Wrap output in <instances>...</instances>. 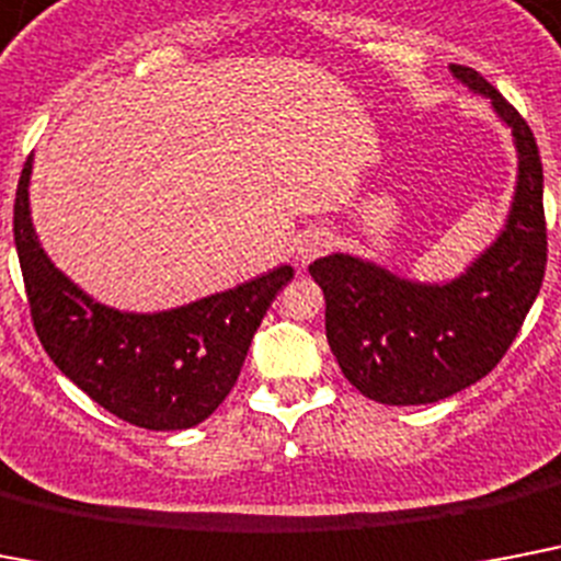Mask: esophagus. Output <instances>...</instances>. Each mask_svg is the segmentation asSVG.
Here are the masks:
<instances>
[{
  "instance_id": "34e87169",
  "label": "esophagus",
  "mask_w": 561,
  "mask_h": 561,
  "mask_svg": "<svg viewBox=\"0 0 561 561\" xmlns=\"http://www.w3.org/2000/svg\"><path fill=\"white\" fill-rule=\"evenodd\" d=\"M328 248H331V236L322 233V230H313V233H305L302 239H299V244H296V259H299L302 265H308L311 259L322 256Z\"/></svg>"
}]
</instances>
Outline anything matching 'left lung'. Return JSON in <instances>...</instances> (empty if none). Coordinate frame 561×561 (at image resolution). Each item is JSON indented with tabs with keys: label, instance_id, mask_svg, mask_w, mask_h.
Returning a JSON list of instances; mask_svg holds the SVG:
<instances>
[{
	"label": "left lung",
	"instance_id": "left-lung-1",
	"mask_svg": "<svg viewBox=\"0 0 561 561\" xmlns=\"http://www.w3.org/2000/svg\"><path fill=\"white\" fill-rule=\"evenodd\" d=\"M453 75L493 100L516 138L518 186L499 241L449 285L407 282L343 253L308 265L325 294L328 345L343 375L386 407L438 403L490 375L522 331L548 265L530 126L476 68L453 66Z\"/></svg>",
	"mask_w": 561,
	"mask_h": 561
}]
</instances>
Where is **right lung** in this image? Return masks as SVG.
<instances>
[{"mask_svg": "<svg viewBox=\"0 0 561 561\" xmlns=\"http://www.w3.org/2000/svg\"><path fill=\"white\" fill-rule=\"evenodd\" d=\"M31 158L13 202V241L31 322L54 366L94 403L140 430H190L239 380L250 340L294 279L282 265L225 294L163 313H121L68 282L39 248L28 216Z\"/></svg>", "mask_w": 561, "mask_h": 561, "instance_id": "add662e5", "label": "right lung"}]
</instances>
